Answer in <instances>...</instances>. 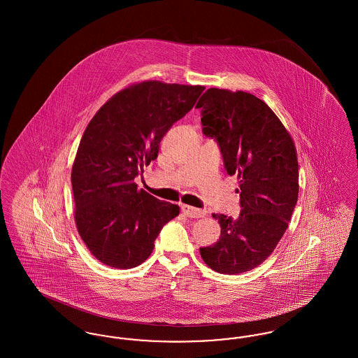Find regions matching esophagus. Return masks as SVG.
<instances>
[{"instance_id":"obj_1","label":"esophagus","mask_w":358,"mask_h":358,"mask_svg":"<svg viewBox=\"0 0 358 358\" xmlns=\"http://www.w3.org/2000/svg\"><path fill=\"white\" fill-rule=\"evenodd\" d=\"M184 215H187V217H192V219H199V217H204L205 212L203 209H197L194 206H190V205H182L181 206Z\"/></svg>"}]
</instances>
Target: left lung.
Segmentation results:
<instances>
[{
	"instance_id": "obj_1",
	"label": "left lung",
	"mask_w": 358,
	"mask_h": 358,
	"mask_svg": "<svg viewBox=\"0 0 358 358\" xmlns=\"http://www.w3.org/2000/svg\"><path fill=\"white\" fill-rule=\"evenodd\" d=\"M196 107L203 110V133L220 146L227 173L238 176L241 205L238 219L212 215L222 235L200 254L216 273L251 271L273 254L298 201L294 141L273 110L252 94L209 88Z\"/></svg>"
}]
</instances>
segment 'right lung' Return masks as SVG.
<instances>
[{
  "mask_svg": "<svg viewBox=\"0 0 358 358\" xmlns=\"http://www.w3.org/2000/svg\"><path fill=\"white\" fill-rule=\"evenodd\" d=\"M204 85L145 80L103 104L79 143L71 182L75 222L90 252L114 268H133L153 252L162 227L180 206L134 182L158 155L159 142L189 113Z\"/></svg>",
  "mask_w": 358,
  "mask_h": 358,
  "instance_id": "1",
  "label": "right lung"
}]
</instances>
